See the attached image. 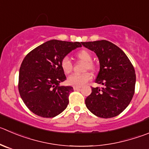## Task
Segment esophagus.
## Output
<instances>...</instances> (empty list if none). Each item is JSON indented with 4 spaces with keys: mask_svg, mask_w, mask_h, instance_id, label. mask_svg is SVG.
<instances>
[{
    "mask_svg": "<svg viewBox=\"0 0 149 149\" xmlns=\"http://www.w3.org/2000/svg\"><path fill=\"white\" fill-rule=\"evenodd\" d=\"M73 88L74 91H77V90H80L81 88V86H73Z\"/></svg>",
    "mask_w": 149,
    "mask_h": 149,
    "instance_id": "1",
    "label": "esophagus"
}]
</instances>
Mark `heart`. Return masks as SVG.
Listing matches in <instances>:
<instances>
[{"label":"heart","mask_w":149,"mask_h":149,"mask_svg":"<svg viewBox=\"0 0 149 149\" xmlns=\"http://www.w3.org/2000/svg\"><path fill=\"white\" fill-rule=\"evenodd\" d=\"M76 58L85 62V70H94L95 66L92 61V56L86 49H81L74 54ZM61 67L65 74H69L72 70V63L68 57H64L61 61ZM91 79V75L88 72L83 74H73L67 79V83L72 86H83Z\"/></svg>","instance_id":"1"}]
</instances>
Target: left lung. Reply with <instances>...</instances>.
Returning <instances> with one entry per match:
<instances>
[{
  "instance_id": "obj_1",
  "label": "left lung",
  "mask_w": 149,
  "mask_h": 149,
  "mask_svg": "<svg viewBox=\"0 0 149 149\" xmlns=\"http://www.w3.org/2000/svg\"><path fill=\"white\" fill-rule=\"evenodd\" d=\"M85 47L98 56L100 69L96 83L104 86L91 87L86 99L87 108L95 116L113 118L130 104L135 88L136 75L133 65L118 47L106 40L82 42Z\"/></svg>"
}]
</instances>
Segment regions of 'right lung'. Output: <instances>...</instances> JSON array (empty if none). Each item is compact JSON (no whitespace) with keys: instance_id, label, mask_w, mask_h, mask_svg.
Segmentation results:
<instances>
[{"instance_id":"obj_1","label":"right lung","mask_w":149,"mask_h":149,"mask_svg":"<svg viewBox=\"0 0 149 149\" xmlns=\"http://www.w3.org/2000/svg\"><path fill=\"white\" fill-rule=\"evenodd\" d=\"M80 47V42L52 39L27 54L19 69L18 89L32 113L43 118H53L66 108L73 88L59 85L66 79L61 61Z\"/></svg>"}]
</instances>
